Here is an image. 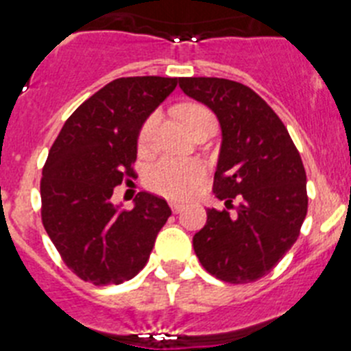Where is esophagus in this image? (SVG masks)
<instances>
[{"instance_id":"1","label":"esophagus","mask_w":351,"mask_h":351,"mask_svg":"<svg viewBox=\"0 0 351 351\" xmlns=\"http://www.w3.org/2000/svg\"><path fill=\"white\" fill-rule=\"evenodd\" d=\"M170 209H172L176 214H179V213H182V210H184V204L170 202Z\"/></svg>"}]
</instances>
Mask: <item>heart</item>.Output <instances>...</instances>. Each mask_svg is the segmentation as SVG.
Masks as SVG:
<instances>
[{"label": "heart", "mask_w": 351, "mask_h": 351, "mask_svg": "<svg viewBox=\"0 0 351 351\" xmlns=\"http://www.w3.org/2000/svg\"><path fill=\"white\" fill-rule=\"evenodd\" d=\"M209 110L200 107V105H186L181 110V117L188 128L193 125L195 121L204 116H209ZM158 121H160V116L151 114L144 123L141 135H138V147L141 149H147L151 145ZM204 176H206V170H204V165L200 161L163 158L147 170L145 182L156 193L181 200V198L190 197L197 190V186L202 182Z\"/></svg>", "instance_id": "obj_1"}]
</instances>
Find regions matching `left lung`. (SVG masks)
Here are the masks:
<instances>
[{
    "label": "left lung",
    "mask_w": 351,
    "mask_h": 351,
    "mask_svg": "<svg viewBox=\"0 0 351 351\" xmlns=\"http://www.w3.org/2000/svg\"><path fill=\"white\" fill-rule=\"evenodd\" d=\"M179 88L209 107L221 126L214 195L226 209H207L206 226L193 237L195 253L226 283L260 280L295 244L308 213L299 151L278 114L244 84L182 77Z\"/></svg>",
    "instance_id": "1"
}]
</instances>
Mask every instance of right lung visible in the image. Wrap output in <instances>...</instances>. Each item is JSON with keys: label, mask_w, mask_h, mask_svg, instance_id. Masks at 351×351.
Here are the masks:
<instances>
[{"label": "right lung", "mask_w": 351, "mask_h": 351, "mask_svg": "<svg viewBox=\"0 0 351 351\" xmlns=\"http://www.w3.org/2000/svg\"><path fill=\"white\" fill-rule=\"evenodd\" d=\"M170 77H123L66 119L43 167L42 221L80 280L121 285L144 269L169 204L142 191L133 209L114 206V188L133 178L142 125L176 89Z\"/></svg>", "instance_id": "add662e5"}]
</instances>
